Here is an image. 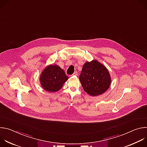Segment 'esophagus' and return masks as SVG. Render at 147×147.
<instances>
[{
  "mask_svg": "<svg viewBox=\"0 0 147 147\" xmlns=\"http://www.w3.org/2000/svg\"><path fill=\"white\" fill-rule=\"evenodd\" d=\"M77 75H78L77 72V71H75V72L73 73V74L72 76H77Z\"/></svg>",
  "mask_w": 147,
  "mask_h": 147,
  "instance_id": "34e87169",
  "label": "esophagus"
}]
</instances>
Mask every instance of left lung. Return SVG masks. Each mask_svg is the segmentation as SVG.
<instances>
[{
    "label": "left lung",
    "instance_id": "obj_1",
    "mask_svg": "<svg viewBox=\"0 0 147 147\" xmlns=\"http://www.w3.org/2000/svg\"><path fill=\"white\" fill-rule=\"evenodd\" d=\"M79 80L88 95L98 96L105 92L111 84V77L107 68L97 60L86 62Z\"/></svg>",
    "mask_w": 147,
    "mask_h": 147
}]
</instances>
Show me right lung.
Wrapping results in <instances>:
<instances>
[{"instance_id": "1", "label": "right lung", "mask_w": 147, "mask_h": 147, "mask_svg": "<svg viewBox=\"0 0 147 147\" xmlns=\"http://www.w3.org/2000/svg\"><path fill=\"white\" fill-rule=\"evenodd\" d=\"M68 78L65 71L58 65H50L42 71L39 82L44 90L49 92H55L62 88Z\"/></svg>"}]
</instances>
